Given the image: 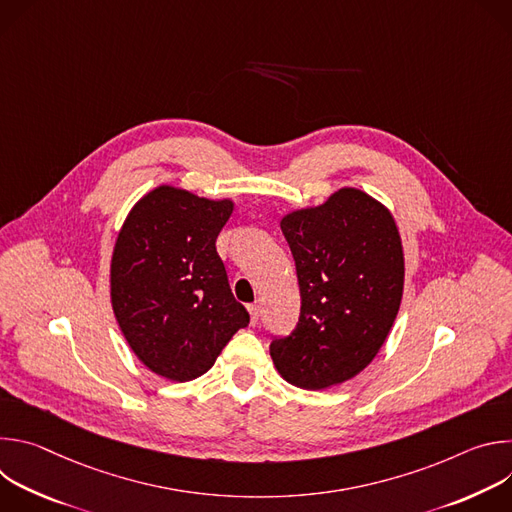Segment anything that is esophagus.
<instances>
[{"label": "esophagus", "mask_w": 512, "mask_h": 512, "mask_svg": "<svg viewBox=\"0 0 512 512\" xmlns=\"http://www.w3.org/2000/svg\"><path fill=\"white\" fill-rule=\"evenodd\" d=\"M249 314H251V324H259V306L257 304H251L249 306Z\"/></svg>", "instance_id": "1"}]
</instances>
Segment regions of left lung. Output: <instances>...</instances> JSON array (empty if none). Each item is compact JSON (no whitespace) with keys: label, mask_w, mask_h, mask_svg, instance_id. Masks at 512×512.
Wrapping results in <instances>:
<instances>
[{"label":"left lung","mask_w":512,"mask_h":512,"mask_svg":"<svg viewBox=\"0 0 512 512\" xmlns=\"http://www.w3.org/2000/svg\"><path fill=\"white\" fill-rule=\"evenodd\" d=\"M296 261L300 320L269 352L291 385L322 391L367 369L397 318L405 261L395 218L379 200L340 188L281 218Z\"/></svg>","instance_id":"8db88e82"}]
</instances>
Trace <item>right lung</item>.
<instances>
[{"label": "right lung", "instance_id": "1", "mask_svg": "<svg viewBox=\"0 0 512 512\" xmlns=\"http://www.w3.org/2000/svg\"><path fill=\"white\" fill-rule=\"evenodd\" d=\"M233 200L158 186L127 214L111 257L117 324L152 373L170 381L204 375L249 312L233 296L216 237Z\"/></svg>", "mask_w": 512, "mask_h": 512}]
</instances>
